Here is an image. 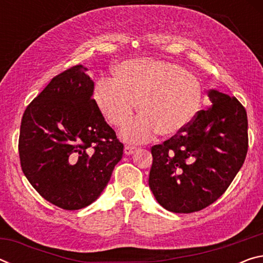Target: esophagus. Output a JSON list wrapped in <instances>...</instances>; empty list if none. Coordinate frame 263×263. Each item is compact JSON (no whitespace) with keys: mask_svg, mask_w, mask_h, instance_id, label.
I'll return each mask as SVG.
<instances>
[{"mask_svg":"<svg viewBox=\"0 0 263 263\" xmlns=\"http://www.w3.org/2000/svg\"><path fill=\"white\" fill-rule=\"evenodd\" d=\"M137 151L136 147H133V146H125V148H124V153L126 155H131L133 154Z\"/></svg>","mask_w":263,"mask_h":263,"instance_id":"esophagus-1","label":"esophagus"}]
</instances>
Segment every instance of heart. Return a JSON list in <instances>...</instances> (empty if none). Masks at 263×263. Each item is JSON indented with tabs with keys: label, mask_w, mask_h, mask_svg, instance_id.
I'll use <instances>...</instances> for the list:
<instances>
[{
	"label": "heart",
	"mask_w": 263,
	"mask_h": 263,
	"mask_svg": "<svg viewBox=\"0 0 263 263\" xmlns=\"http://www.w3.org/2000/svg\"><path fill=\"white\" fill-rule=\"evenodd\" d=\"M202 87L194 74L174 62L140 58L124 61L114 80L101 78L92 97L109 124L122 127L135 114H141L123 128L122 138L142 142L155 133L172 138L188 127L202 104Z\"/></svg>",
	"instance_id": "b5f03b06"
}]
</instances>
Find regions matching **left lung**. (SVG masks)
Instances as JSON below:
<instances>
[{
    "mask_svg": "<svg viewBox=\"0 0 263 263\" xmlns=\"http://www.w3.org/2000/svg\"><path fill=\"white\" fill-rule=\"evenodd\" d=\"M212 105L198 111L183 132L152 147L148 184L162 208L199 211L217 201L241 168L248 149L247 114L241 103L211 89Z\"/></svg>",
    "mask_w": 263,
    "mask_h": 263,
    "instance_id": "1",
    "label": "left lung"
}]
</instances>
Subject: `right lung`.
Returning a JSON list of instances; mask_svg holds the SVG:
<instances>
[{
	"instance_id": "add662e5",
	"label": "right lung",
	"mask_w": 263,
	"mask_h": 263,
	"mask_svg": "<svg viewBox=\"0 0 263 263\" xmlns=\"http://www.w3.org/2000/svg\"><path fill=\"white\" fill-rule=\"evenodd\" d=\"M82 65L51 80L22 118L21 166L31 185L54 205L79 210L95 202L123 157L92 99Z\"/></svg>"
}]
</instances>
